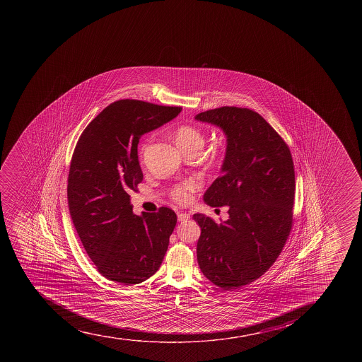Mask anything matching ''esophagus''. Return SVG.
<instances>
[{
  "mask_svg": "<svg viewBox=\"0 0 362 362\" xmlns=\"http://www.w3.org/2000/svg\"><path fill=\"white\" fill-rule=\"evenodd\" d=\"M189 219H190V215H189V214H187V212H179V222H187V221H189Z\"/></svg>",
  "mask_w": 362,
  "mask_h": 362,
  "instance_id": "esophagus-1",
  "label": "esophagus"
}]
</instances>
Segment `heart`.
<instances>
[{
	"mask_svg": "<svg viewBox=\"0 0 362 362\" xmlns=\"http://www.w3.org/2000/svg\"><path fill=\"white\" fill-rule=\"evenodd\" d=\"M175 141L182 150L184 148H199L202 150V147L204 145V136L192 126H183L175 132ZM198 187H199V183L196 179H189V180H185L182 185L175 187L173 191V197L177 202L187 203L190 201L191 192L197 190Z\"/></svg>",
	"mask_w": 362,
	"mask_h": 362,
	"instance_id": "1",
	"label": "heart"
}]
</instances>
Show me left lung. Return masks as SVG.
Returning a JSON list of instances; mask_svg holds the SVG:
<instances>
[{"label": "left lung", "instance_id": "8db88e82", "mask_svg": "<svg viewBox=\"0 0 362 362\" xmlns=\"http://www.w3.org/2000/svg\"><path fill=\"white\" fill-rule=\"evenodd\" d=\"M226 138L221 175L205 191L210 206H228L216 223L196 214L201 226L197 261L203 275L224 290L259 279L281 254L293 222L295 172L289 148L256 112L224 107L194 117Z\"/></svg>", "mask_w": 362, "mask_h": 362}]
</instances>
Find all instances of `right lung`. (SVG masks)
I'll use <instances>...</instances> for the list:
<instances>
[{"mask_svg": "<svg viewBox=\"0 0 362 362\" xmlns=\"http://www.w3.org/2000/svg\"><path fill=\"white\" fill-rule=\"evenodd\" d=\"M180 111L139 100L115 101L90 122L73 153L67 187L73 224L98 272L124 286L157 272L177 223L168 208L134 215L129 192L143 180L140 136Z\"/></svg>", "mask_w": 362, "mask_h": 362, "instance_id": "right-lung-1", "label": "right lung"}]
</instances>
